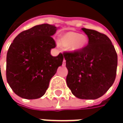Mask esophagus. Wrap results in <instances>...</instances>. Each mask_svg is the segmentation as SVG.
I'll list each match as a JSON object with an SVG mask.
<instances>
[{
    "label": "esophagus",
    "mask_w": 123,
    "mask_h": 123,
    "mask_svg": "<svg viewBox=\"0 0 123 123\" xmlns=\"http://www.w3.org/2000/svg\"><path fill=\"white\" fill-rule=\"evenodd\" d=\"M65 64H66V60L64 59V60H63V65H65Z\"/></svg>",
    "instance_id": "1"
}]
</instances>
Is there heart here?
Returning a JSON list of instances; mask_svg holds the SVG:
<instances>
[{
    "label": "heart",
    "instance_id": "heart-1",
    "mask_svg": "<svg viewBox=\"0 0 123 123\" xmlns=\"http://www.w3.org/2000/svg\"><path fill=\"white\" fill-rule=\"evenodd\" d=\"M62 44L68 47L69 50L73 52L82 50L87 44V37L76 32H67L63 34L61 37Z\"/></svg>",
    "mask_w": 123,
    "mask_h": 123
}]
</instances>
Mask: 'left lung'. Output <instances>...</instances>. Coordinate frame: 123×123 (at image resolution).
Returning a JSON list of instances; mask_svg holds the SVG:
<instances>
[{"mask_svg":"<svg viewBox=\"0 0 123 123\" xmlns=\"http://www.w3.org/2000/svg\"><path fill=\"white\" fill-rule=\"evenodd\" d=\"M88 37L86 47L76 52H64L68 69L67 84L81 99H96L114 83L117 55L111 39L93 30L82 28Z\"/></svg>","mask_w":123,"mask_h":123,"instance_id":"left-lung-1","label":"left lung"}]
</instances>
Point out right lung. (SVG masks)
I'll list each match as a JSON object with an SVG mask.
<instances>
[{"label":"right lung","mask_w":123,"mask_h":123,"mask_svg":"<svg viewBox=\"0 0 123 123\" xmlns=\"http://www.w3.org/2000/svg\"><path fill=\"white\" fill-rule=\"evenodd\" d=\"M56 30L52 25H36L20 32L11 43L6 58V79L18 96L37 99L44 96L51 79L62 65L63 54H50L56 47L51 36Z\"/></svg>","instance_id":"add662e5"}]
</instances>
